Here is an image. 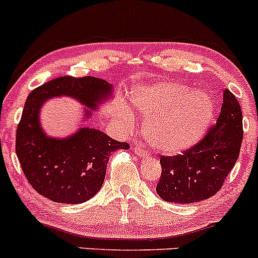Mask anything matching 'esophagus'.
Masks as SVG:
<instances>
[{
	"mask_svg": "<svg viewBox=\"0 0 258 258\" xmlns=\"http://www.w3.org/2000/svg\"><path fill=\"white\" fill-rule=\"evenodd\" d=\"M135 153H136V155H137V156H141V157H145V156H148V153H147V151H145L144 149H143V148L139 147V145H136V148H135Z\"/></svg>",
	"mask_w": 258,
	"mask_h": 258,
	"instance_id": "34e87169",
	"label": "esophagus"
}]
</instances>
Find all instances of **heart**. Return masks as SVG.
<instances>
[{"instance_id": "obj_1", "label": "heart", "mask_w": 258, "mask_h": 258, "mask_svg": "<svg viewBox=\"0 0 258 258\" xmlns=\"http://www.w3.org/2000/svg\"><path fill=\"white\" fill-rule=\"evenodd\" d=\"M135 110L143 119L144 137L149 144L164 154H176L192 147L209 126L213 101L202 91L191 92L178 83L148 84L131 95ZM125 122L133 116L127 108H120Z\"/></svg>"}]
</instances>
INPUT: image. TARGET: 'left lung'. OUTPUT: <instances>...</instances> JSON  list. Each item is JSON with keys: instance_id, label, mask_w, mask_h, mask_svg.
<instances>
[{"instance_id": "1", "label": "left lung", "mask_w": 258, "mask_h": 258, "mask_svg": "<svg viewBox=\"0 0 258 258\" xmlns=\"http://www.w3.org/2000/svg\"><path fill=\"white\" fill-rule=\"evenodd\" d=\"M243 141V114L235 96L225 89L215 125L196 145L175 156H161L157 195L170 203L208 200L222 187L237 162Z\"/></svg>"}]
</instances>
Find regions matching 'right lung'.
<instances>
[{"label":"right lung","mask_w":258,"mask_h":258,"mask_svg":"<svg viewBox=\"0 0 258 258\" xmlns=\"http://www.w3.org/2000/svg\"><path fill=\"white\" fill-rule=\"evenodd\" d=\"M113 86L95 77H60L31 91L17 128L15 151L25 176L39 195L56 203L79 204L102 187L111 153L130 148L96 128L83 127L67 138H51L39 123L40 108L58 96L76 98L95 110ZM91 116V111H85Z\"/></svg>","instance_id":"right-lung-1"}]
</instances>
